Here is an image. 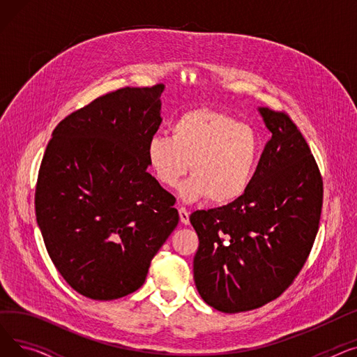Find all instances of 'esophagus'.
<instances>
[{"instance_id": "obj_1", "label": "esophagus", "mask_w": 357, "mask_h": 357, "mask_svg": "<svg viewBox=\"0 0 357 357\" xmlns=\"http://www.w3.org/2000/svg\"><path fill=\"white\" fill-rule=\"evenodd\" d=\"M179 217H181V222L182 224H188L190 222V213L185 207H179Z\"/></svg>"}]
</instances>
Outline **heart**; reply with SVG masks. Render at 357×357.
<instances>
[{
  "mask_svg": "<svg viewBox=\"0 0 357 357\" xmlns=\"http://www.w3.org/2000/svg\"><path fill=\"white\" fill-rule=\"evenodd\" d=\"M171 133L172 137L156 135L146 144L147 165L158 182L172 188L191 171L192 176L181 186L182 198L208 197L220 205L249 190L260 155V139L250 126L201 107L179 116Z\"/></svg>",
  "mask_w": 357,
  "mask_h": 357,
  "instance_id": "1",
  "label": "heart"
}]
</instances>
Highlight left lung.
Returning <instances> with one entry per match:
<instances>
[{
    "label": "left lung",
    "instance_id": "8db88e82",
    "mask_svg": "<svg viewBox=\"0 0 357 357\" xmlns=\"http://www.w3.org/2000/svg\"><path fill=\"white\" fill-rule=\"evenodd\" d=\"M272 139L249 190L190 217L199 246L194 279L221 312L250 311L282 295L304 268L320 227L323 178L311 149L285 111L259 108Z\"/></svg>",
    "mask_w": 357,
    "mask_h": 357
}]
</instances>
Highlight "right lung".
<instances>
[{"mask_svg": "<svg viewBox=\"0 0 357 357\" xmlns=\"http://www.w3.org/2000/svg\"><path fill=\"white\" fill-rule=\"evenodd\" d=\"M165 85L121 88L54 127L36 183V218L68 285L109 301L137 291L179 221L175 197L147 172Z\"/></svg>", "mask_w": 357, "mask_h": 357, "instance_id": "1", "label": "right lung"}]
</instances>
